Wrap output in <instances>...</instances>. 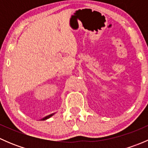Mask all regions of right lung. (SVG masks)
<instances>
[{
  "label": "right lung",
  "mask_w": 148,
  "mask_h": 148,
  "mask_svg": "<svg viewBox=\"0 0 148 148\" xmlns=\"http://www.w3.org/2000/svg\"><path fill=\"white\" fill-rule=\"evenodd\" d=\"M52 115H53V114H50V115H48V116H46V117H44V118H43L42 120H46V119H49V117H51Z\"/></svg>",
  "instance_id": "obj_1"
}]
</instances>
